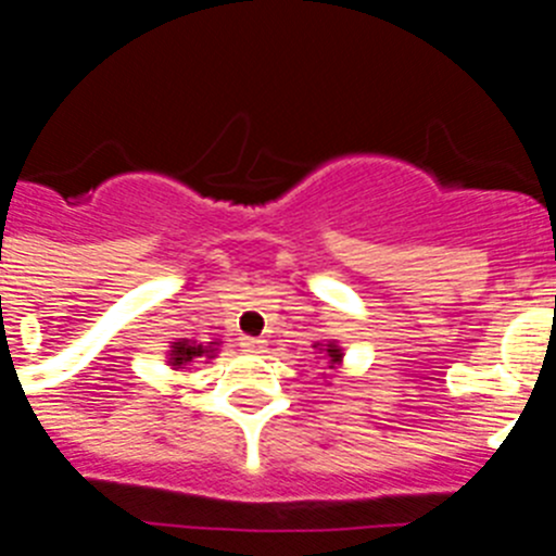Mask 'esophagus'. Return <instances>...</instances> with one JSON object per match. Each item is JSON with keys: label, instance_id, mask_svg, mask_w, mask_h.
Here are the masks:
<instances>
[{"label": "esophagus", "instance_id": "34e87169", "mask_svg": "<svg viewBox=\"0 0 556 556\" xmlns=\"http://www.w3.org/2000/svg\"><path fill=\"white\" fill-rule=\"evenodd\" d=\"M239 348L248 353H264V348H267V339L262 337H242L239 339Z\"/></svg>", "mask_w": 556, "mask_h": 556}]
</instances>
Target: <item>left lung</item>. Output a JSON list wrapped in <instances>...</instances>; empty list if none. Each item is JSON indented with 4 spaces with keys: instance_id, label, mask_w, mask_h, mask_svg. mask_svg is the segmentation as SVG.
Returning <instances> with one entry per match:
<instances>
[{
    "instance_id": "1",
    "label": "left lung",
    "mask_w": 556,
    "mask_h": 556,
    "mask_svg": "<svg viewBox=\"0 0 556 556\" xmlns=\"http://www.w3.org/2000/svg\"><path fill=\"white\" fill-rule=\"evenodd\" d=\"M314 351L320 353L323 358L328 362V367L331 370H337L339 365H342V358H345V353H342V348H339V342H314Z\"/></svg>"
}]
</instances>
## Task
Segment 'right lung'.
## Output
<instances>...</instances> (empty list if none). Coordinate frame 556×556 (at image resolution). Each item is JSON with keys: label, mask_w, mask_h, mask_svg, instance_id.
Returning a JSON list of instances; mask_svg holds the SVG:
<instances>
[{"label": "right lung", "mask_w": 556, "mask_h": 556, "mask_svg": "<svg viewBox=\"0 0 556 556\" xmlns=\"http://www.w3.org/2000/svg\"><path fill=\"white\" fill-rule=\"evenodd\" d=\"M219 339L203 345V342H194V339H178V342H169V351H166V365L172 367L175 372L191 370V365L198 362V358H217L219 353Z\"/></svg>", "instance_id": "obj_1"}]
</instances>
